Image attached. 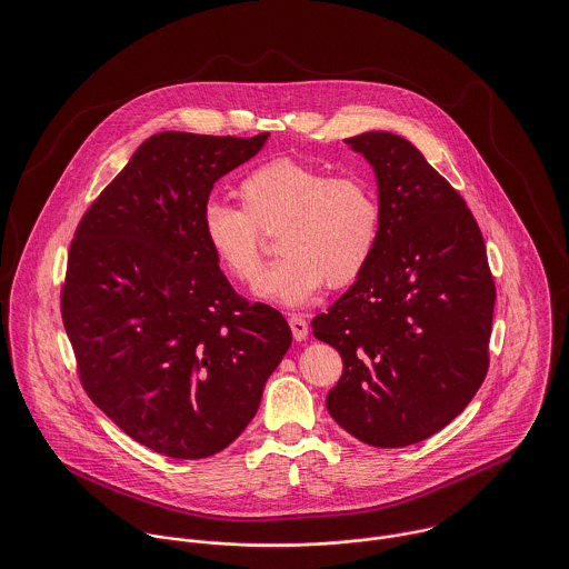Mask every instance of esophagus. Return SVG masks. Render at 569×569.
<instances>
[{
    "label": "esophagus",
    "mask_w": 569,
    "mask_h": 569,
    "mask_svg": "<svg viewBox=\"0 0 569 569\" xmlns=\"http://www.w3.org/2000/svg\"><path fill=\"white\" fill-rule=\"evenodd\" d=\"M289 326H291V332H293V339H296V341L307 339V335H309V322L305 320V316H289Z\"/></svg>",
    "instance_id": "esophagus-1"
}]
</instances>
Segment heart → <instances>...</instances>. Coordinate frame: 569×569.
Returning <instances> with one entry per match:
<instances>
[{
	"instance_id": "1",
	"label": "heart",
	"mask_w": 569,
	"mask_h": 569,
	"mask_svg": "<svg viewBox=\"0 0 569 569\" xmlns=\"http://www.w3.org/2000/svg\"><path fill=\"white\" fill-rule=\"evenodd\" d=\"M243 210L208 201L201 232L217 262L253 282L264 262L262 234L282 258L258 280L264 300L298 307L325 284L346 287L368 264L381 226L372 186L355 174H326L313 163L278 158L251 170L239 188Z\"/></svg>"
}]
</instances>
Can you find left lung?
Wrapping results in <instances>:
<instances>
[{
    "label": "left lung",
    "instance_id": "1",
    "mask_svg": "<svg viewBox=\"0 0 569 569\" xmlns=\"http://www.w3.org/2000/svg\"><path fill=\"white\" fill-rule=\"evenodd\" d=\"M379 183L377 247L355 284L313 318L343 372L326 407L372 447H407L449 425L488 372L495 282L460 192L406 138H348Z\"/></svg>",
    "mask_w": 569,
    "mask_h": 569
}]
</instances>
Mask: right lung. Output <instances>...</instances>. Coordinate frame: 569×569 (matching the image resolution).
<instances>
[{
    "label": "right lung",
    "mask_w": 569,
    "mask_h": 569,
    "mask_svg": "<svg viewBox=\"0 0 569 569\" xmlns=\"http://www.w3.org/2000/svg\"><path fill=\"white\" fill-rule=\"evenodd\" d=\"M267 136H151L70 244L61 316L82 388L168 458L199 460L234 442L291 346L282 313L239 296L201 232L214 183Z\"/></svg>",
    "instance_id": "obj_1"
}]
</instances>
